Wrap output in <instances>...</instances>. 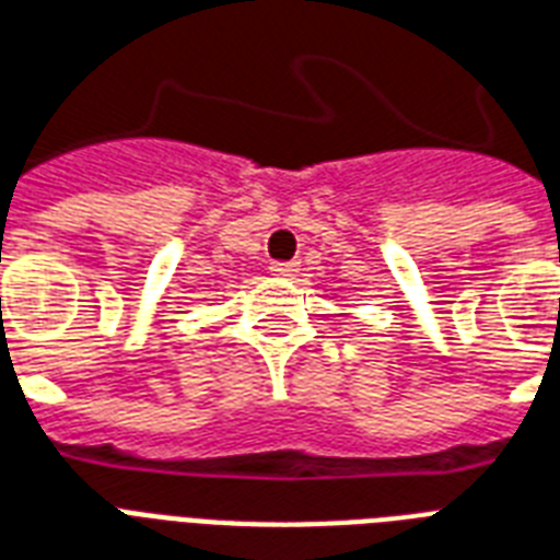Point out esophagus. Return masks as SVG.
<instances>
[{"instance_id": "1", "label": "esophagus", "mask_w": 560, "mask_h": 560, "mask_svg": "<svg viewBox=\"0 0 560 560\" xmlns=\"http://www.w3.org/2000/svg\"><path fill=\"white\" fill-rule=\"evenodd\" d=\"M296 270H299L296 261H281V264H272L270 267L272 276H293Z\"/></svg>"}]
</instances>
